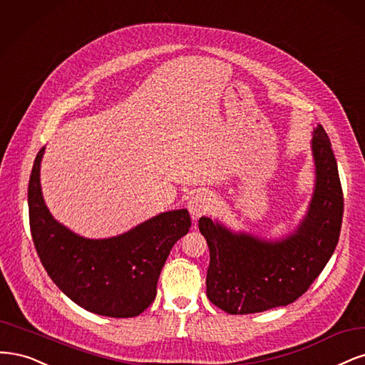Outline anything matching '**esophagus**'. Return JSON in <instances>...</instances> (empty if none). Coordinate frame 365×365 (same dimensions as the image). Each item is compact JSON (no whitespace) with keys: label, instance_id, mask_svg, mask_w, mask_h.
<instances>
[{"label":"esophagus","instance_id":"esophagus-1","mask_svg":"<svg viewBox=\"0 0 365 365\" xmlns=\"http://www.w3.org/2000/svg\"><path fill=\"white\" fill-rule=\"evenodd\" d=\"M214 205H215V198L212 194L207 191H200L195 195H192L187 207H190V214L192 220L197 221L200 217L210 212V209L214 207Z\"/></svg>","mask_w":365,"mask_h":365}]
</instances>
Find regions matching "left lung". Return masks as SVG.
<instances>
[{"instance_id":"left-lung-1","label":"left lung","mask_w":365,"mask_h":365,"mask_svg":"<svg viewBox=\"0 0 365 365\" xmlns=\"http://www.w3.org/2000/svg\"><path fill=\"white\" fill-rule=\"evenodd\" d=\"M314 190L307 212L291 232L261 237L202 217L210 262L206 292L227 314L264 312L296 302L319 277L338 244L343 221L336 160L322 124L312 130Z\"/></svg>"}]
</instances>
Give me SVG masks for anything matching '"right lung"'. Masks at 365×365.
I'll list each match as a JSON object with an SVG mask.
<instances>
[{
    "label": "right lung",
    "instance_id": "obj_1",
    "mask_svg": "<svg viewBox=\"0 0 365 365\" xmlns=\"http://www.w3.org/2000/svg\"><path fill=\"white\" fill-rule=\"evenodd\" d=\"M38 153L29 183L30 229L46 273L83 309L113 319L143 314L156 299L159 274L173 245L187 233V209L151 217L109 238H85L58 222L46 207Z\"/></svg>",
    "mask_w": 365,
    "mask_h": 365
}]
</instances>
